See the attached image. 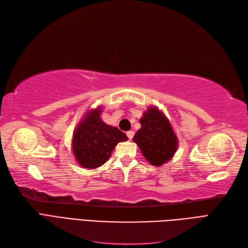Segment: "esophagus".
Wrapping results in <instances>:
<instances>
[{"label":"esophagus","instance_id":"1","mask_svg":"<svg viewBox=\"0 0 248 248\" xmlns=\"http://www.w3.org/2000/svg\"><path fill=\"white\" fill-rule=\"evenodd\" d=\"M126 134L128 136V139H129L130 140L133 139V136H134V132L133 131H128Z\"/></svg>","mask_w":248,"mask_h":248}]
</instances>
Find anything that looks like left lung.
<instances>
[{
    "label": "left lung",
    "mask_w": 248,
    "mask_h": 248,
    "mask_svg": "<svg viewBox=\"0 0 248 248\" xmlns=\"http://www.w3.org/2000/svg\"><path fill=\"white\" fill-rule=\"evenodd\" d=\"M140 129L133 141L153 166H161L171 159L178 146L176 135L166 116L156 107H150L140 118Z\"/></svg>",
    "instance_id": "8db88e82"
}]
</instances>
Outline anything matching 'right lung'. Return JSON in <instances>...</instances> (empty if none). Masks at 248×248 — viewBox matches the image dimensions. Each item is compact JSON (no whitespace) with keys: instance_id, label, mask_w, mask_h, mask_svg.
I'll return each instance as SVG.
<instances>
[{"instance_id":"obj_1","label":"right lung","mask_w":248,"mask_h":248,"mask_svg":"<svg viewBox=\"0 0 248 248\" xmlns=\"http://www.w3.org/2000/svg\"><path fill=\"white\" fill-rule=\"evenodd\" d=\"M100 114L101 107L87 112L73 135L74 156L83 168L94 169L104 165L118 142L128 140L117 127L102 121Z\"/></svg>"}]
</instances>
